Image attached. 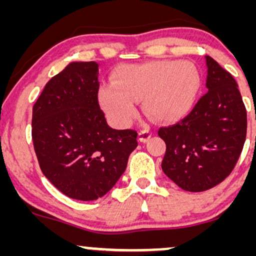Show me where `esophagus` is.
I'll return each instance as SVG.
<instances>
[{
  "mask_svg": "<svg viewBox=\"0 0 256 256\" xmlns=\"http://www.w3.org/2000/svg\"><path fill=\"white\" fill-rule=\"evenodd\" d=\"M150 137H152V132L149 130H140V134H138V140H140V142L142 143H146Z\"/></svg>",
  "mask_w": 256,
  "mask_h": 256,
  "instance_id": "34e87169",
  "label": "esophagus"
}]
</instances>
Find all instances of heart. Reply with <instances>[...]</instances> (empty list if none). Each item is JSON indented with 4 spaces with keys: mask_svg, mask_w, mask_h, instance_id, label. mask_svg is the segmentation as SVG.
<instances>
[{
    "mask_svg": "<svg viewBox=\"0 0 256 256\" xmlns=\"http://www.w3.org/2000/svg\"><path fill=\"white\" fill-rule=\"evenodd\" d=\"M201 89L198 67L188 61L158 60L125 64L98 90V102L114 125L125 128L136 114V102L158 122L180 119L192 108Z\"/></svg>",
    "mask_w": 256,
    "mask_h": 256,
    "instance_id": "1",
    "label": "heart"
}]
</instances>
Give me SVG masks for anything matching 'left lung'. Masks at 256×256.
<instances>
[{"instance_id":"1","label":"left lung","mask_w":256,"mask_h":256,"mask_svg":"<svg viewBox=\"0 0 256 256\" xmlns=\"http://www.w3.org/2000/svg\"><path fill=\"white\" fill-rule=\"evenodd\" d=\"M208 91L177 124L158 128L166 143L162 171L192 192L210 189L232 172L246 134V110L236 80L206 56Z\"/></svg>"}]
</instances>
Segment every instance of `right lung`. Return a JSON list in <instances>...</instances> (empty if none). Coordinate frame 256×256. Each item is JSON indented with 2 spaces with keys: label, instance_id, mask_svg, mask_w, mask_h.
I'll list each match as a JSON object with an SVG mask.
<instances>
[{
  "label": "right lung",
  "instance_id": "add662e5",
  "mask_svg": "<svg viewBox=\"0 0 256 256\" xmlns=\"http://www.w3.org/2000/svg\"><path fill=\"white\" fill-rule=\"evenodd\" d=\"M98 88V62H71L46 84L32 110V140L43 174L80 201L110 192L137 146L136 131L108 126Z\"/></svg>",
  "mask_w": 256,
  "mask_h": 256
}]
</instances>
